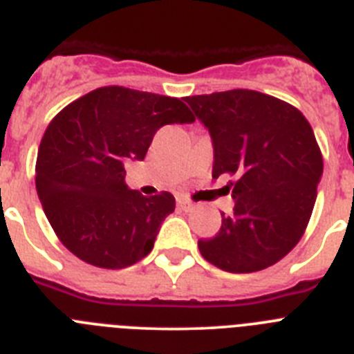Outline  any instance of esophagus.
<instances>
[{
    "mask_svg": "<svg viewBox=\"0 0 354 354\" xmlns=\"http://www.w3.org/2000/svg\"><path fill=\"white\" fill-rule=\"evenodd\" d=\"M177 207H179L180 211H184V212H189V211H193V207H195V205H193L192 202H187V200L179 198V200H177Z\"/></svg>",
    "mask_w": 354,
    "mask_h": 354,
    "instance_id": "esophagus-1",
    "label": "esophagus"
}]
</instances>
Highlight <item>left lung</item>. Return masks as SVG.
<instances>
[{"instance_id": "obj_1", "label": "left lung", "mask_w": 354, "mask_h": 354, "mask_svg": "<svg viewBox=\"0 0 354 354\" xmlns=\"http://www.w3.org/2000/svg\"><path fill=\"white\" fill-rule=\"evenodd\" d=\"M214 145L212 177H236L234 212L200 239L202 257L228 273H255L298 245L310 221L323 154L298 108L268 93L236 88L184 97Z\"/></svg>"}]
</instances>
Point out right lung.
<instances>
[{
  "label": "right lung",
  "instance_id": "right-lung-1",
  "mask_svg": "<svg viewBox=\"0 0 354 354\" xmlns=\"http://www.w3.org/2000/svg\"><path fill=\"white\" fill-rule=\"evenodd\" d=\"M177 97L102 86L49 122L39 147L35 186L62 245L86 264L122 270L147 257L175 209L168 192L143 196L124 183V162L143 159L156 131L189 124Z\"/></svg>",
  "mask_w": 354,
  "mask_h": 354
}]
</instances>
